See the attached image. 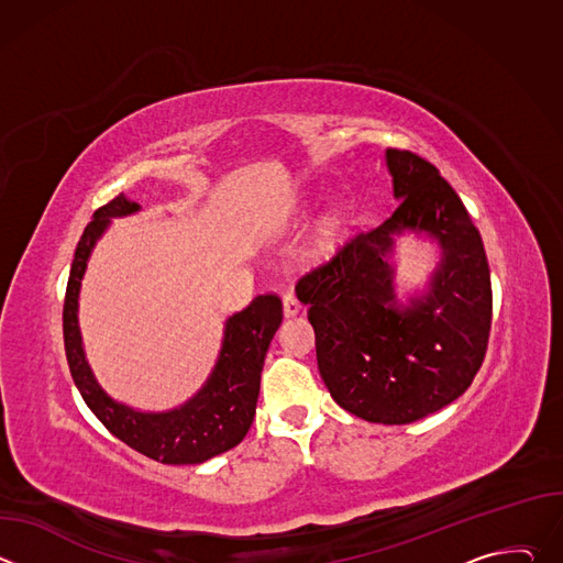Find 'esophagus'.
Here are the masks:
<instances>
[{
  "mask_svg": "<svg viewBox=\"0 0 563 563\" xmlns=\"http://www.w3.org/2000/svg\"><path fill=\"white\" fill-rule=\"evenodd\" d=\"M300 309H302V302L296 298V294L294 291H285L283 294V311H285V316H296Z\"/></svg>",
  "mask_w": 563,
  "mask_h": 563,
  "instance_id": "esophagus-1",
  "label": "esophagus"
}]
</instances>
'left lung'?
Listing matches in <instances>:
<instances>
[{"label":"left lung","mask_w":563,"mask_h":563,"mask_svg":"<svg viewBox=\"0 0 563 563\" xmlns=\"http://www.w3.org/2000/svg\"><path fill=\"white\" fill-rule=\"evenodd\" d=\"M400 200L378 229H361L296 283L330 394L369 423H415L459 398L486 358L490 267L465 205L426 157L387 148ZM426 230L444 247L433 289L404 310L390 294V235Z\"/></svg>","instance_id":"1"}]
</instances>
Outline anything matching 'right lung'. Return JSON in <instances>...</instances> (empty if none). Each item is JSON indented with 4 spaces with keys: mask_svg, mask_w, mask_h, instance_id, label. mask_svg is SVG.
Returning <instances> with one entry per match:
<instances>
[{
    "mask_svg": "<svg viewBox=\"0 0 563 563\" xmlns=\"http://www.w3.org/2000/svg\"><path fill=\"white\" fill-rule=\"evenodd\" d=\"M122 194L102 205L79 238L64 296L62 328L64 350L75 387L102 426L135 452L172 465L202 463L245 439L254 423L261 372L269 343L283 320V302L276 294L256 296L243 311L227 320L220 358L207 385L178 410L142 415L111 400L96 383L77 330V294L96 240L111 216L137 211Z\"/></svg>",
    "mask_w": 563,
    "mask_h": 563,
    "instance_id": "right-lung-1",
    "label": "right lung"
}]
</instances>
